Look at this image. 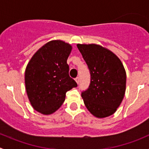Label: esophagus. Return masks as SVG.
<instances>
[{
    "mask_svg": "<svg viewBox=\"0 0 149 149\" xmlns=\"http://www.w3.org/2000/svg\"><path fill=\"white\" fill-rule=\"evenodd\" d=\"M75 81H76V82L77 83V84H79V77L76 78V79H75Z\"/></svg>",
    "mask_w": 149,
    "mask_h": 149,
    "instance_id": "obj_1",
    "label": "esophagus"
}]
</instances>
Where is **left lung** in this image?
<instances>
[{
    "label": "left lung",
    "instance_id": "left-lung-1",
    "mask_svg": "<svg viewBox=\"0 0 149 149\" xmlns=\"http://www.w3.org/2000/svg\"><path fill=\"white\" fill-rule=\"evenodd\" d=\"M91 73V84L81 94L84 104L97 118L113 115L124 98L126 72L114 52L97 44H77Z\"/></svg>",
    "mask_w": 149,
    "mask_h": 149
}]
</instances>
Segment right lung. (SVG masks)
Here are the masks:
<instances>
[{"label": "right lung", "mask_w": 149, "mask_h": 149, "mask_svg": "<svg viewBox=\"0 0 149 149\" xmlns=\"http://www.w3.org/2000/svg\"><path fill=\"white\" fill-rule=\"evenodd\" d=\"M73 47L60 40H51L33 55L25 70L26 91L33 109L45 115L56 112L68 91L77 86L69 76L67 60Z\"/></svg>", "instance_id": "obj_1"}]
</instances>
